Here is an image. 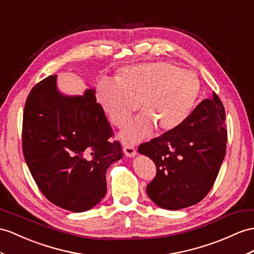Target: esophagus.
<instances>
[{
  "label": "esophagus",
  "mask_w": 254,
  "mask_h": 254,
  "mask_svg": "<svg viewBox=\"0 0 254 254\" xmlns=\"http://www.w3.org/2000/svg\"><path fill=\"white\" fill-rule=\"evenodd\" d=\"M124 153L126 154V156L128 157H133L137 154V151H135V147L133 145H126L124 147Z\"/></svg>",
  "instance_id": "obj_1"
}]
</instances>
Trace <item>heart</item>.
Returning a JSON list of instances; mask_svg holds the SVG:
<instances>
[{"label": "heart", "mask_w": 254, "mask_h": 254, "mask_svg": "<svg viewBox=\"0 0 254 254\" xmlns=\"http://www.w3.org/2000/svg\"><path fill=\"white\" fill-rule=\"evenodd\" d=\"M115 80H98L96 100L109 121L120 128L139 103L142 114L121 133L125 143L142 140L153 128L158 133L175 130L188 119L200 95V82L194 73L167 63L125 66Z\"/></svg>", "instance_id": "b5f03b06"}]
</instances>
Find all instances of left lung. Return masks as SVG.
<instances>
[{"instance_id": "left-lung-1", "label": "left lung", "mask_w": 254, "mask_h": 254, "mask_svg": "<svg viewBox=\"0 0 254 254\" xmlns=\"http://www.w3.org/2000/svg\"><path fill=\"white\" fill-rule=\"evenodd\" d=\"M225 110L218 95L205 99L182 125L139 145L156 166L146 193L157 206L179 210L196 205L212 189L226 153Z\"/></svg>"}]
</instances>
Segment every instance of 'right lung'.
Returning <instances> with one entry per match:
<instances>
[{
  "label": "right lung",
  "mask_w": 254,
  "mask_h": 254,
  "mask_svg": "<svg viewBox=\"0 0 254 254\" xmlns=\"http://www.w3.org/2000/svg\"><path fill=\"white\" fill-rule=\"evenodd\" d=\"M95 89L67 97L49 75L24 104L22 152L38 188L54 205L72 212L95 207L107 193L106 172L123 157Z\"/></svg>",
  "instance_id": "add662e5"
}]
</instances>
